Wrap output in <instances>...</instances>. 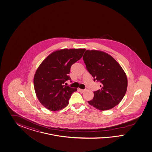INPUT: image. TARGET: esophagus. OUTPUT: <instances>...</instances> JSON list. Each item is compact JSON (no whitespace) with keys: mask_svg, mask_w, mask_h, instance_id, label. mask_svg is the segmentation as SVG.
<instances>
[{"mask_svg":"<svg viewBox=\"0 0 152 152\" xmlns=\"http://www.w3.org/2000/svg\"><path fill=\"white\" fill-rule=\"evenodd\" d=\"M78 91H79L80 92H81V93H83V92H84L85 91H86V90H83V89H81V88H78Z\"/></svg>","mask_w":152,"mask_h":152,"instance_id":"34e87169","label":"esophagus"}]
</instances>
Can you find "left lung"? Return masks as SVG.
I'll use <instances>...</instances> for the list:
<instances>
[{"instance_id":"8db88e82","label":"left lung","mask_w":152,"mask_h":152,"mask_svg":"<svg viewBox=\"0 0 152 152\" xmlns=\"http://www.w3.org/2000/svg\"><path fill=\"white\" fill-rule=\"evenodd\" d=\"M83 60L89 73L101 83L88 103L100 110H107L119 104L126 92L128 79L119 64L105 52L86 50Z\"/></svg>"}]
</instances>
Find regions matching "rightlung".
Listing matches in <instances>:
<instances>
[{
	"label": "right lung",
	"mask_w": 152,
	"mask_h": 152,
	"mask_svg": "<svg viewBox=\"0 0 152 152\" xmlns=\"http://www.w3.org/2000/svg\"><path fill=\"white\" fill-rule=\"evenodd\" d=\"M85 49H61L48 56L38 67L33 83L37 99L49 110L56 111L67 106L77 88L64 85L70 80L71 67L82 57Z\"/></svg>",
	"instance_id": "add662e5"
}]
</instances>
